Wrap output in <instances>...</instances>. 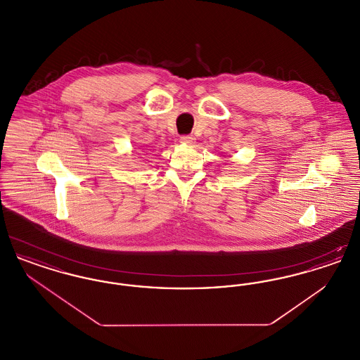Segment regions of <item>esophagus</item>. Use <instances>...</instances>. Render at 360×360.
<instances>
[{
  "label": "esophagus",
  "mask_w": 360,
  "mask_h": 360,
  "mask_svg": "<svg viewBox=\"0 0 360 360\" xmlns=\"http://www.w3.org/2000/svg\"><path fill=\"white\" fill-rule=\"evenodd\" d=\"M181 143H186V144H191L193 143V140H194V137L190 136V135H185V136H181Z\"/></svg>",
  "instance_id": "obj_1"
}]
</instances>
